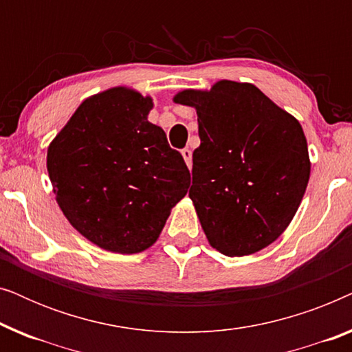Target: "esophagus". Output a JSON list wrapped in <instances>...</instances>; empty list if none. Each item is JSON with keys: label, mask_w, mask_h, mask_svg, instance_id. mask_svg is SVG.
<instances>
[{"label": "esophagus", "mask_w": 352, "mask_h": 352, "mask_svg": "<svg viewBox=\"0 0 352 352\" xmlns=\"http://www.w3.org/2000/svg\"><path fill=\"white\" fill-rule=\"evenodd\" d=\"M181 153H182V157H184V160H186V163H187V166H192V152H190V148H182L181 151Z\"/></svg>", "instance_id": "esophagus-1"}]
</instances>
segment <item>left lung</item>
I'll list each match as a JSON object with an SVG mask.
<instances>
[{"label": "left lung", "instance_id": "left-lung-1", "mask_svg": "<svg viewBox=\"0 0 352 352\" xmlns=\"http://www.w3.org/2000/svg\"><path fill=\"white\" fill-rule=\"evenodd\" d=\"M175 102L195 107L200 146L189 197L210 245L228 256L256 253L288 228L309 181L300 122L254 85L218 81L186 89Z\"/></svg>", "mask_w": 352, "mask_h": 352}]
</instances>
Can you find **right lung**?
Returning <instances> with one entry per match:
<instances>
[{"instance_id":"obj_1","label":"right lung","mask_w":352,"mask_h":352,"mask_svg":"<svg viewBox=\"0 0 352 352\" xmlns=\"http://www.w3.org/2000/svg\"><path fill=\"white\" fill-rule=\"evenodd\" d=\"M153 107L128 88L86 99L47 148V173L62 213L78 232L113 253L155 243L190 173Z\"/></svg>"}]
</instances>
